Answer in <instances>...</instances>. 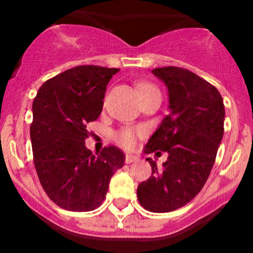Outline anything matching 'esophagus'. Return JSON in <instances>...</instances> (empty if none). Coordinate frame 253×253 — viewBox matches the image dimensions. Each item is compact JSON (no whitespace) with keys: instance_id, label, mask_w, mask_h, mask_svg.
<instances>
[{"instance_id":"34e87169","label":"esophagus","mask_w":253,"mask_h":253,"mask_svg":"<svg viewBox=\"0 0 253 253\" xmlns=\"http://www.w3.org/2000/svg\"><path fill=\"white\" fill-rule=\"evenodd\" d=\"M139 158L137 157V155H134V154H126V159H125V162L127 163V164H131V163H133V162H137V160H138Z\"/></svg>"}]
</instances>
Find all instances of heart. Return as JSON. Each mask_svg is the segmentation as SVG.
I'll use <instances>...</instances> for the list:
<instances>
[{
	"mask_svg": "<svg viewBox=\"0 0 253 253\" xmlns=\"http://www.w3.org/2000/svg\"><path fill=\"white\" fill-rule=\"evenodd\" d=\"M154 86L150 85V84L147 83H141L138 85V89L141 93L145 90H149V89H153ZM144 133V131L141 128H132V127H124L120 131H117L115 133V141L119 143L120 145H122L124 148H132L134 147L137 142V137L142 136Z\"/></svg>",
	"mask_w": 253,
	"mask_h": 253,
	"instance_id": "1",
	"label": "heart"
}]
</instances>
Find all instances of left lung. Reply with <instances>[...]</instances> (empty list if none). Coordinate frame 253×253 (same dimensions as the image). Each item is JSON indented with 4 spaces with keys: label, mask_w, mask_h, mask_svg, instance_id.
Instances as JSON below:
<instances>
[{
    "label": "left lung",
    "mask_w": 253,
    "mask_h": 253,
    "mask_svg": "<svg viewBox=\"0 0 253 253\" xmlns=\"http://www.w3.org/2000/svg\"><path fill=\"white\" fill-rule=\"evenodd\" d=\"M153 73L168 86L170 114L144 153L162 150L169 157L162 169L147 158L152 176L139 183L137 197L147 211L165 213L187 205L205 186L223 138L225 109L218 89L186 68L168 66Z\"/></svg>",
    "instance_id": "left-lung-1"
}]
</instances>
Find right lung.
I'll return each instance as SVG.
<instances>
[{
  "label": "right lung",
  "instance_id": "right-lung-1",
  "mask_svg": "<svg viewBox=\"0 0 253 253\" xmlns=\"http://www.w3.org/2000/svg\"><path fill=\"white\" fill-rule=\"evenodd\" d=\"M119 68L77 66L45 82L33 101L30 125L38 177L51 201L89 211L105 200L111 176L124 167L115 145L99 154L85 148L86 125L101 114L106 85Z\"/></svg>",
  "mask_w": 253,
  "mask_h": 253
}]
</instances>
